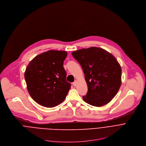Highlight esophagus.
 <instances>
[{
    "instance_id": "34e87169",
    "label": "esophagus",
    "mask_w": 146,
    "mask_h": 146,
    "mask_svg": "<svg viewBox=\"0 0 146 146\" xmlns=\"http://www.w3.org/2000/svg\"><path fill=\"white\" fill-rule=\"evenodd\" d=\"M73 85L74 86H76V84H77V80H75L74 82H73Z\"/></svg>"
}]
</instances>
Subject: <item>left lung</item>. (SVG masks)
<instances>
[{
  "mask_svg": "<svg viewBox=\"0 0 146 146\" xmlns=\"http://www.w3.org/2000/svg\"><path fill=\"white\" fill-rule=\"evenodd\" d=\"M80 64L88 87L83 100L92 106H104L117 94L121 84V68L115 57L96 46L72 52Z\"/></svg>",
  "mask_w": 146,
  "mask_h": 146,
  "instance_id": "8db88e82",
  "label": "left lung"
}]
</instances>
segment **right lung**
<instances>
[{"label":"right lung","instance_id":"add662e5","mask_svg":"<svg viewBox=\"0 0 146 146\" xmlns=\"http://www.w3.org/2000/svg\"><path fill=\"white\" fill-rule=\"evenodd\" d=\"M67 52L50 50L33 59L25 72L28 92L37 104L53 108L66 98L71 84L66 80L63 63Z\"/></svg>","mask_w":146,"mask_h":146}]
</instances>
